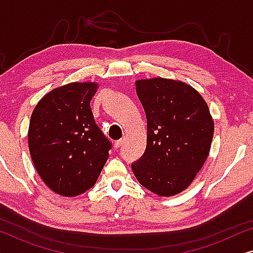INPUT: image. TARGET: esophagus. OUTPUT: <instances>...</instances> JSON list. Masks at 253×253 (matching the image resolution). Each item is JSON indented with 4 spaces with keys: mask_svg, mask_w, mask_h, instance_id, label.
<instances>
[{
    "mask_svg": "<svg viewBox=\"0 0 253 253\" xmlns=\"http://www.w3.org/2000/svg\"><path fill=\"white\" fill-rule=\"evenodd\" d=\"M123 143H124V140L123 139H120V140H116L115 143H114V147L115 148H119V147H121L123 145Z\"/></svg>",
    "mask_w": 253,
    "mask_h": 253,
    "instance_id": "34e87169",
    "label": "esophagus"
}]
</instances>
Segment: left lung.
Instances as JSON below:
<instances>
[{"label":"left lung","instance_id":"1","mask_svg":"<svg viewBox=\"0 0 253 253\" xmlns=\"http://www.w3.org/2000/svg\"><path fill=\"white\" fill-rule=\"evenodd\" d=\"M136 92L146 114L147 144L131 165L133 174L155 195H178L210 154L214 121L209 106L192 86L174 79H139Z\"/></svg>","mask_w":253,"mask_h":253}]
</instances>
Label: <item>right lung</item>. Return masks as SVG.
Here are the masks:
<instances>
[{
    "label": "right lung",
    "instance_id": "add662e5",
    "mask_svg": "<svg viewBox=\"0 0 253 253\" xmlns=\"http://www.w3.org/2000/svg\"><path fill=\"white\" fill-rule=\"evenodd\" d=\"M99 85L70 83L37 103L29 126V148L38 174L51 191L76 197L96 183L108 160L110 141L95 124L89 102Z\"/></svg>",
    "mask_w": 253,
    "mask_h": 253
}]
</instances>
